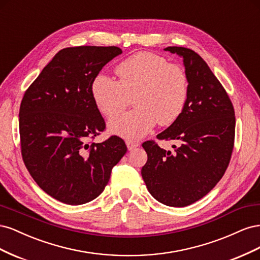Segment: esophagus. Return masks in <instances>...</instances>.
Masks as SVG:
<instances>
[{
  "label": "esophagus",
  "instance_id": "34e87169",
  "mask_svg": "<svg viewBox=\"0 0 260 260\" xmlns=\"http://www.w3.org/2000/svg\"><path fill=\"white\" fill-rule=\"evenodd\" d=\"M125 144H127V147H128L129 151H131V149L140 146V144L138 142H135V141H127V142H125Z\"/></svg>",
  "mask_w": 260,
  "mask_h": 260
}]
</instances>
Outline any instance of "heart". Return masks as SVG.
Instances as JSON below:
<instances>
[{
	"instance_id": "heart-1",
	"label": "heart",
	"mask_w": 260,
	"mask_h": 260,
	"mask_svg": "<svg viewBox=\"0 0 260 260\" xmlns=\"http://www.w3.org/2000/svg\"><path fill=\"white\" fill-rule=\"evenodd\" d=\"M117 81L99 75L92 82L91 94L100 113L109 118L120 115L130 103L137 108L112 120L109 131L128 140L142 138L158 122L168 125L183 112L188 80L182 67L169 64L164 57L139 52L115 68Z\"/></svg>"
}]
</instances>
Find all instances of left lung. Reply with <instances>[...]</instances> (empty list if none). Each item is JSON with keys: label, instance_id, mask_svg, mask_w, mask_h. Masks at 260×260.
<instances>
[{"label": "left lung", "instance_id": "8db88e82", "mask_svg": "<svg viewBox=\"0 0 260 260\" xmlns=\"http://www.w3.org/2000/svg\"><path fill=\"white\" fill-rule=\"evenodd\" d=\"M183 58L188 95L178 119L157 136L177 140L174 152L154 141L142 144L147 161L141 174L155 200L171 207H184L204 198L222 178L234 144V108L221 83L198 53L165 49Z\"/></svg>", "mask_w": 260, "mask_h": 260}]
</instances>
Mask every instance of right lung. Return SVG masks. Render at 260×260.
Instances as JSON below:
<instances>
[{"label": "right lung", "mask_w": 260, "mask_h": 260, "mask_svg": "<svg viewBox=\"0 0 260 260\" xmlns=\"http://www.w3.org/2000/svg\"><path fill=\"white\" fill-rule=\"evenodd\" d=\"M117 46H76L60 50L22 98L19 133L23 162L53 199L81 205L96 199L115 165L127 152L119 137L86 143L104 131L91 85Z\"/></svg>", "instance_id": "add662e5"}]
</instances>
